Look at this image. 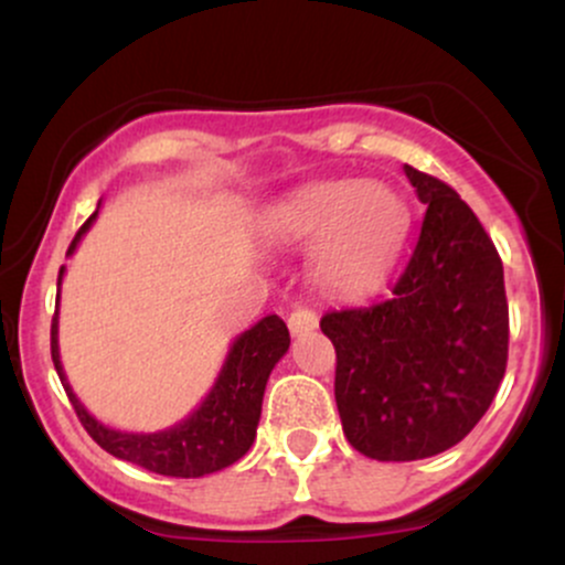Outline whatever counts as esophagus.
Instances as JSON below:
<instances>
[{
	"label": "esophagus",
	"instance_id": "1",
	"mask_svg": "<svg viewBox=\"0 0 565 565\" xmlns=\"http://www.w3.org/2000/svg\"><path fill=\"white\" fill-rule=\"evenodd\" d=\"M287 323H289L291 334L313 332V329L319 327V316H316V310L308 308V305H297V308L289 313Z\"/></svg>",
	"mask_w": 565,
	"mask_h": 565
}]
</instances>
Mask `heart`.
<instances>
[{"label": "heart", "instance_id": "heart-1", "mask_svg": "<svg viewBox=\"0 0 565 565\" xmlns=\"http://www.w3.org/2000/svg\"><path fill=\"white\" fill-rule=\"evenodd\" d=\"M408 228L404 199L385 183L321 180L270 204L263 231L284 244H313L310 274L323 291L353 297L391 274Z\"/></svg>", "mask_w": 565, "mask_h": 565}]
</instances>
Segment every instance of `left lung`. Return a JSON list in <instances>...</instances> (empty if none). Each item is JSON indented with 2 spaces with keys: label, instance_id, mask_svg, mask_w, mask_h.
Masks as SVG:
<instances>
[{
  "label": "left lung",
  "instance_id": "8db88e82",
  "mask_svg": "<svg viewBox=\"0 0 565 565\" xmlns=\"http://www.w3.org/2000/svg\"><path fill=\"white\" fill-rule=\"evenodd\" d=\"M427 204L391 297L329 310L334 398L355 451L412 462L459 444L489 412L508 366L504 270L481 220L444 180L404 167Z\"/></svg>",
  "mask_w": 565,
  "mask_h": 565
}]
</instances>
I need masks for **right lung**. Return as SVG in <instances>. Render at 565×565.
<instances>
[{"mask_svg": "<svg viewBox=\"0 0 565 565\" xmlns=\"http://www.w3.org/2000/svg\"><path fill=\"white\" fill-rule=\"evenodd\" d=\"M100 206V204H97ZM97 210L87 217V223L76 231L74 242L68 246V255H74L76 244L89 231ZM63 268L57 274V291H61ZM61 297V295H57ZM50 350H53V364L61 377L66 395L74 406L76 417L84 430L93 436L100 449L125 462L138 465L159 476L172 478H201L206 472H217L228 465L238 462L249 451L252 440L257 436V423L263 412V393L274 366L289 350V329L278 316H265L255 327L246 329L233 340L225 355V364L220 369L215 385L178 425L159 433H121L114 427L97 423L93 414L82 406L71 391L66 372L61 364V350H57V305L50 329Z\"/></svg>", "mask_w": 565, "mask_h": 565, "instance_id": "1", "label": "right lung"}]
</instances>
